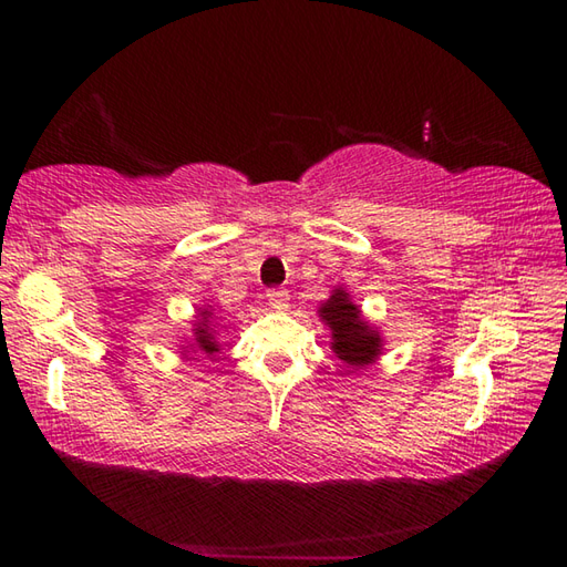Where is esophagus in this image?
<instances>
[{"instance_id": "34e87169", "label": "esophagus", "mask_w": 567, "mask_h": 567, "mask_svg": "<svg viewBox=\"0 0 567 567\" xmlns=\"http://www.w3.org/2000/svg\"><path fill=\"white\" fill-rule=\"evenodd\" d=\"M267 305H270L272 310H287V307H290V295L285 290H267Z\"/></svg>"}]
</instances>
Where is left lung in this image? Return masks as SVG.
Segmentation results:
<instances>
[{
    "label": "left lung",
    "instance_id": "1",
    "mask_svg": "<svg viewBox=\"0 0 567 567\" xmlns=\"http://www.w3.org/2000/svg\"><path fill=\"white\" fill-rule=\"evenodd\" d=\"M318 318L330 328V350L334 352V358L352 370L372 364L385 350V340H382L380 330L364 318L360 305H354L350 292L340 285L330 292L328 300L320 302Z\"/></svg>",
    "mask_w": 567,
    "mask_h": 567
}]
</instances>
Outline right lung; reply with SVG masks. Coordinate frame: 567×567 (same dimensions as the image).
I'll return each mask as SVG.
<instances>
[{
	"instance_id": "add662e5",
	"label": "right lung",
	"mask_w": 567,
	"mask_h": 567,
	"mask_svg": "<svg viewBox=\"0 0 567 567\" xmlns=\"http://www.w3.org/2000/svg\"><path fill=\"white\" fill-rule=\"evenodd\" d=\"M217 312L215 305H203L192 320V338L185 340V344H179L182 358L185 360H197L199 354L205 358H215V354L223 350V344L217 342Z\"/></svg>"
}]
</instances>
